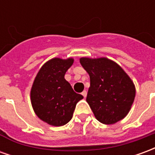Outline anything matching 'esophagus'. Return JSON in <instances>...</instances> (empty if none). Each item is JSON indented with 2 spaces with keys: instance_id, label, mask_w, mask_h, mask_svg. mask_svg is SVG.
<instances>
[{
  "instance_id": "1",
  "label": "esophagus",
  "mask_w": 155,
  "mask_h": 155,
  "mask_svg": "<svg viewBox=\"0 0 155 155\" xmlns=\"http://www.w3.org/2000/svg\"><path fill=\"white\" fill-rule=\"evenodd\" d=\"M81 94H82V95H83V96L85 98V97H86V95H87V91H84L83 92H82V93H81Z\"/></svg>"
}]
</instances>
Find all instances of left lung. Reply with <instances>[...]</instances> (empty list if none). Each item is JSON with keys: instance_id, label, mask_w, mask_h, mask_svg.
Wrapping results in <instances>:
<instances>
[{"instance_id": "8db88e82", "label": "left lung", "mask_w": 155, "mask_h": 155, "mask_svg": "<svg viewBox=\"0 0 155 155\" xmlns=\"http://www.w3.org/2000/svg\"><path fill=\"white\" fill-rule=\"evenodd\" d=\"M91 79L86 101L100 122L111 124L126 116L135 96L134 83L120 65L107 58H81Z\"/></svg>"}]
</instances>
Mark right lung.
I'll return each mask as SVG.
<instances>
[{"label": "right lung", "instance_id": "add662e5", "mask_svg": "<svg viewBox=\"0 0 155 155\" xmlns=\"http://www.w3.org/2000/svg\"><path fill=\"white\" fill-rule=\"evenodd\" d=\"M73 59L54 58L41 67L35 77L31 99L36 115L45 123L61 126L72 118L74 109L83 96L75 93L64 79Z\"/></svg>", "mask_w": 155, "mask_h": 155}]
</instances>
